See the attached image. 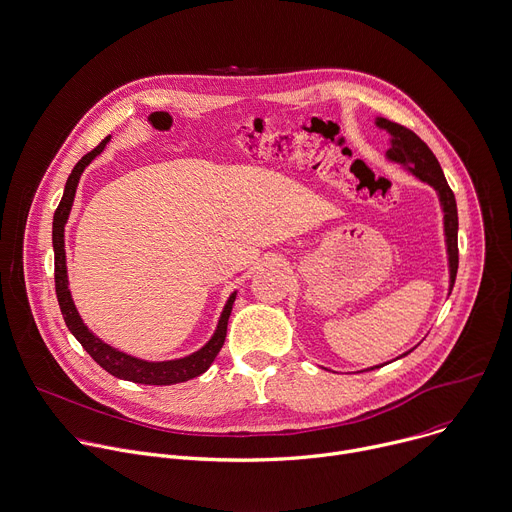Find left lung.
<instances>
[{"instance_id": "left-lung-1", "label": "left lung", "mask_w": 512, "mask_h": 512, "mask_svg": "<svg viewBox=\"0 0 512 512\" xmlns=\"http://www.w3.org/2000/svg\"><path fill=\"white\" fill-rule=\"evenodd\" d=\"M376 126L380 130H386L390 134V148L386 152V158L400 164L408 175L418 179L424 185H430L436 191L440 211H442V223H444V245H446V255H448V295L454 287L456 271H458V211H456V199L454 193L450 191L446 177L442 173V168L432 154V150L426 146L424 140H420L412 130L390 122L388 118L376 116ZM416 350V346L412 348ZM412 350L404 352L402 356L394 358L392 362L406 358ZM386 364L372 366L366 370H378Z\"/></svg>"}]
</instances>
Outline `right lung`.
<instances>
[{
  "label": "right lung",
  "mask_w": 512,
  "mask_h": 512,
  "mask_svg": "<svg viewBox=\"0 0 512 512\" xmlns=\"http://www.w3.org/2000/svg\"><path fill=\"white\" fill-rule=\"evenodd\" d=\"M110 142V136H106L92 152H88L86 156H82L78 160V164L74 166L72 175L66 181L64 187V197L54 213V225H52V243H54V267H56V295H58V303L64 315V321L68 325V329L72 331V335L82 344V348L92 356V360L102 366L108 374H112L114 378L126 380V382H134V384H148V386H170V384H181L187 380H193L201 374H205L211 364L215 362L217 354L221 352L223 344H225V335H227V323H229V315L237 297V291H233L219 315L217 327L213 331V335L209 337V342L199 348L197 352L185 356V358H177V360H162V362H150V360H142L136 356H130L110 344H106L104 339H100L82 319V315L76 309V303L72 299L70 293V281H68V267H66V245H64V229L76 199V189L80 183V177L86 170V166L98 156L102 154V150L106 148V144Z\"/></svg>",
  "instance_id": "1"
}]
</instances>
